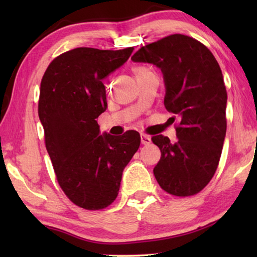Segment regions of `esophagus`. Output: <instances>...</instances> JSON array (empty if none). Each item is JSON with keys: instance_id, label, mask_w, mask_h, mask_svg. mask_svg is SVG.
<instances>
[{"instance_id": "34e87169", "label": "esophagus", "mask_w": 257, "mask_h": 257, "mask_svg": "<svg viewBox=\"0 0 257 257\" xmlns=\"http://www.w3.org/2000/svg\"><path fill=\"white\" fill-rule=\"evenodd\" d=\"M141 142L143 145H150L152 143V139L150 136H147V135H141Z\"/></svg>"}]
</instances>
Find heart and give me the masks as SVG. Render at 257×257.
Here are the masks:
<instances>
[{
  "instance_id": "1",
  "label": "heart",
  "mask_w": 257,
  "mask_h": 257,
  "mask_svg": "<svg viewBox=\"0 0 257 257\" xmlns=\"http://www.w3.org/2000/svg\"><path fill=\"white\" fill-rule=\"evenodd\" d=\"M134 72H135V75H136L137 77H141L143 75H145V73L150 72V70H147V69L144 68V67H136V68L134 69Z\"/></svg>"
}]
</instances>
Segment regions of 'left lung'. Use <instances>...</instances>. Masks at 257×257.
Segmentation results:
<instances>
[{
  "mask_svg": "<svg viewBox=\"0 0 257 257\" xmlns=\"http://www.w3.org/2000/svg\"><path fill=\"white\" fill-rule=\"evenodd\" d=\"M132 60L160 69L164 105L180 118L176 143L163 135L152 137L161 150L156 180L175 196L197 194L214 176L227 132V90L219 63L205 45L181 34L143 46Z\"/></svg>",
  "mask_w": 257,
  "mask_h": 257,
  "instance_id": "1",
  "label": "left lung"
}]
</instances>
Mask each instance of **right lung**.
I'll use <instances>...</instances> for the list:
<instances>
[{"label": "right lung", "mask_w": 257, "mask_h": 257, "mask_svg": "<svg viewBox=\"0 0 257 257\" xmlns=\"http://www.w3.org/2000/svg\"><path fill=\"white\" fill-rule=\"evenodd\" d=\"M133 51L73 49L52 61L41 82L38 116L56 179L69 199L86 210L113 203L141 145L134 130L120 137L101 135L96 120L107 108L103 80Z\"/></svg>", "instance_id": "obj_1"}]
</instances>
